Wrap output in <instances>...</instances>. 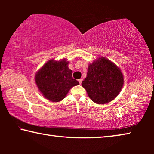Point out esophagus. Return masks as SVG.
Returning <instances> with one entry per match:
<instances>
[{
  "label": "esophagus",
  "mask_w": 154,
  "mask_h": 154,
  "mask_svg": "<svg viewBox=\"0 0 154 154\" xmlns=\"http://www.w3.org/2000/svg\"><path fill=\"white\" fill-rule=\"evenodd\" d=\"M78 82H79V84H81V83H82V79H78Z\"/></svg>",
  "instance_id": "esophagus-1"
}]
</instances>
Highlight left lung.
Instances as JSON below:
<instances>
[{
	"mask_svg": "<svg viewBox=\"0 0 154 154\" xmlns=\"http://www.w3.org/2000/svg\"><path fill=\"white\" fill-rule=\"evenodd\" d=\"M124 83L120 69L110 60L99 57L88 65L87 76L82 85L93 102L103 105L118 96Z\"/></svg>",
	"mask_w": 154,
	"mask_h": 154,
	"instance_id": "8db88e82",
	"label": "left lung"
}]
</instances>
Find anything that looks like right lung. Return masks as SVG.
Returning a JSON list of instances; mask_svg holds the SVG:
<instances>
[{
    "instance_id": "right-lung-1",
    "label": "right lung",
    "mask_w": 154,
    "mask_h": 154,
    "mask_svg": "<svg viewBox=\"0 0 154 154\" xmlns=\"http://www.w3.org/2000/svg\"><path fill=\"white\" fill-rule=\"evenodd\" d=\"M66 59H51L36 72L35 82L44 98L51 102H60L66 97L70 89L79 83L72 77Z\"/></svg>"
}]
</instances>
